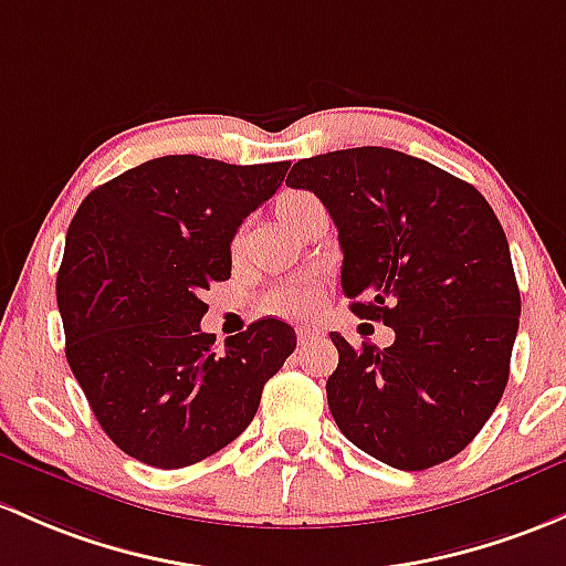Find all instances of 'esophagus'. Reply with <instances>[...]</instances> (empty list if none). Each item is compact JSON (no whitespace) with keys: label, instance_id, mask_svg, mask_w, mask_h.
<instances>
[{"label":"esophagus","instance_id":"34e87169","mask_svg":"<svg viewBox=\"0 0 566 566\" xmlns=\"http://www.w3.org/2000/svg\"><path fill=\"white\" fill-rule=\"evenodd\" d=\"M319 336V331H314V328H298V342L301 344H308V342H314V338Z\"/></svg>","mask_w":566,"mask_h":566}]
</instances>
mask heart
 <instances>
[{
    "instance_id": "obj_1",
    "label": "heart",
    "mask_w": 566,
    "mask_h": 566,
    "mask_svg": "<svg viewBox=\"0 0 566 566\" xmlns=\"http://www.w3.org/2000/svg\"><path fill=\"white\" fill-rule=\"evenodd\" d=\"M314 203H317V200L306 192L284 195V198L279 200V217L284 219L287 228H295L301 213L306 211V208H312ZM317 298H319L317 284L293 282V284H282V287H276L273 293H268L263 301V308L268 314H276V317H306V314L314 308V303H317Z\"/></svg>"
}]
</instances>
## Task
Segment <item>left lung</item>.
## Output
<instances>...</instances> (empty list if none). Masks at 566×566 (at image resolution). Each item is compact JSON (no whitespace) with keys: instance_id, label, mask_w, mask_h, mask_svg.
<instances>
[{"instance_id":"left-lung-1","label":"left lung","mask_w":566,"mask_h":566,"mask_svg":"<svg viewBox=\"0 0 566 566\" xmlns=\"http://www.w3.org/2000/svg\"><path fill=\"white\" fill-rule=\"evenodd\" d=\"M287 187L328 208L353 312L396 331L385 349L331 333L336 426L403 472L458 455L502 398L518 333V282L493 208L472 184L382 146L301 159Z\"/></svg>"}]
</instances>
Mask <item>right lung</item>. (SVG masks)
<instances>
[{"mask_svg": "<svg viewBox=\"0 0 566 566\" xmlns=\"http://www.w3.org/2000/svg\"><path fill=\"white\" fill-rule=\"evenodd\" d=\"M290 163L148 159L86 195L64 241L56 303L64 353L116 448L181 469L252 423L268 379L295 349L282 319L217 347L200 293L230 279V243Z\"/></svg>", "mask_w": 566, "mask_h": 566, "instance_id": "add662e5", "label": "right lung"}]
</instances>
